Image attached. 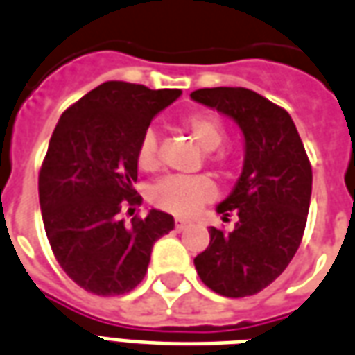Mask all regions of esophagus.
<instances>
[{
    "label": "esophagus",
    "instance_id": "1",
    "mask_svg": "<svg viewBox=\"0 0 355 355\" xmlns=\"http://www.w3.org/2000/svg\"><path fill=\"white\" fill-rule=\"evenodd\" d=\"M188 227H190V223H186V220H182V219L175 220V229H177L178 232H182V230H186Z\"/></svg>",
    "mask_w": 355,
    "mask_h": 355
}]
</instances>
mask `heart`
I'll return each instance as SVG.
<instances>
[{"instance_id": "obj_1", "label": "heart", "mask_w": 355, "mask_h": 355, "mask_svg": "<svg viewBox=\"0 0 355 355\" xmlns=\"http://www.w3.org/2000/svg\"><path fill=\"white\" fill-rule=\"evenodd\" d=\"M180 126L194 138V142L205 152V161L219 175H229L234 167V157L219 146L227 138L225 123L217 115L198 111L180 121ZM136 165L146 173L157 169V136L146 130L136 148ZM215 198V184L209 177H167L159 180L150 192V202L175 217H192L202 205Z\"/></svg>"}]
</instances>
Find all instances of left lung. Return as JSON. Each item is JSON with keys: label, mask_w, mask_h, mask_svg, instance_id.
<instances>
[{"label": "left lung", "mask_w": 355, "mask_h": 355, "mask_svg": "<svg viewBox=\"0 0 355 355\" xmlns=\"http://www.w3.org/2000/svg\"><path fill=\"white\" fill-rule=\"evenodd\" d=\"M190 98L234 119L246 144L244 167L217 213L234 230L209 229V246L196 255L202 282L227 298L269 286L298 250L311 200V165L290 115L248 88H202Z\"/></svg>", "instance_id": "left-lung-1"}]
</instances>
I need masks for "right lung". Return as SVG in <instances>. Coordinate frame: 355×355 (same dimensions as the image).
<instances>
[{
    "instance_id": "add662e5",
    "label": "right lung",
    "mask_w": 355,
    "mask_h": 355,
    "mask_svg": "<svg viewBox=\"0 0 355 355\" xmlns=\"http://www.w3.org/2000/svg\"><path fill=\"white\" fill-rule=\"evenodd\" d=\"M182 92L109 80L67 109L38 177L44 229L63 271L80 288L119 296L146 277L155 240L175 229L169 213L121 219L140 205L136 148L152 119Z\"/></svg>"
}]
</instances>
